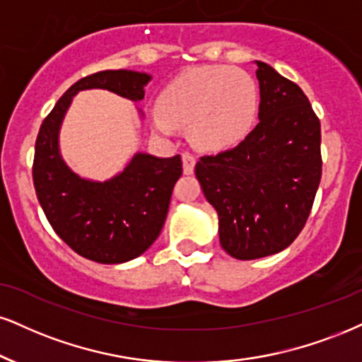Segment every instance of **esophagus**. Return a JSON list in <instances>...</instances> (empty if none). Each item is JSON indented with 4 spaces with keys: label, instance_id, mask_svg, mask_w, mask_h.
<instances>
[{
    "label": "esophagus",
    "instance_id": "esophagus-1",
    "mask_svg": "<svg viewBox=\"0 0 362 362\" xmlns=\"http://www.w3.org/2000/svg\"><path fill=\"white\" fill-rule=\"evenodd\" d=\"M182 162H184V173L185 175H190L194 173V167H195V156L189 151L182 153Z\"/></svg>",
    "mask_w": 362,
    "mask_h": 362
}]
</instances>
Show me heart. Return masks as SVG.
<instances>
[{
  "label": "heart",
  "instance_id": "b5f03b06",
  "mask_svg": "<svg viewBox=\"0 0 362 362\" xmlns=\"http://www.w3.org/2000/svg\"><path fill=\"white\" fill-rule=\"evenodd\" d=\"M258 112V89L250 74L230 65L187 71L165 87L151 121L158 132L189 128L200 150L221 151L247 136Z\"/></svg>",
  "mask_w": 362,
  "mask_h": 362
}]
</instances>
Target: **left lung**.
<instances>
[{"label":"left lung","instance_id":"1","mask_svg":"<svg viewBox=\"0 0 362 362\" xmlns=\"http://www.w3.org/2000/svg\"><path fill=\"white\" fill-rule=\"evenodd\" d=\"M259 123L233 150L200 156L204 195L219 216V241L236 259L288 247L310 216L322 177L320 121L303 90L256 60Z\"/></svg>","mask_w":362,"mask_h":362}]
</instances>
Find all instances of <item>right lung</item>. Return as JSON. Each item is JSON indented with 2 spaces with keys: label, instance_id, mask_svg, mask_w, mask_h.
<instances>
[{
  "label": "right lung",
  "instance_id": "right-lung-1",
  "mask_svg": "<svg viewBox=\"0 0 362 362\" xmlns=\"http://www.w3.org/2000/svg\"><path fill=\"white\" fill-rule=\"evenodd\" d=\"M150 79L148 74L124 69L87 76L65 90L38 132L33 158L38 202L59 238L90 261L124 263L153 245L167 219L173 185L182 175V158L136 153L111 180H86L60 156V124L79 90L107 89L141 101Z\"/></svg>",
  "mask_w": 362,
  "mask_h": 362
}]
</instances>
